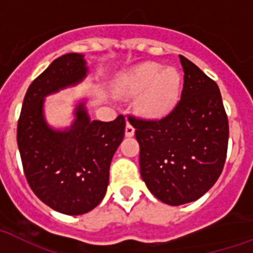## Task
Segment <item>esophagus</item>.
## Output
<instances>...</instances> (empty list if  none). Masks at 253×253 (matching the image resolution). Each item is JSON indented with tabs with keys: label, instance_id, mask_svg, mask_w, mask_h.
<instances>
[{
	"label": "esophagus",
	"instance_id": "1",
	"mask_svg": "<svg viewBox=\"0 0 253 253\" xmlns=\"http://www.w3.org/2000/svg\"><path fill=\"white\" fill-rule=\"evenodd\" d=\"M134 134V128H133V125L130 123H126V126H125V136L132 137Z\"/></svg>",
	"mask_w": 253,
	"mask_h": 253
}]
</instances>
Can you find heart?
<instances>
[{
	"mask_svg": "<svg viewBox=\"0 0 253 253\" xmlns=\"http://www.w3.org/2000/svg\"><path fill=\"white\" fill-rule=\"evenodd\" d=\"M181 76L174 68H165L157 63H144L125 74L117 82V91L134 96L145 91L138 100V112L157 119L171 112L179 97Z\"/></svg>",
	"mask_w": 253,
	"mask_h": 253,
	"instance_id": "b5f03b06",
	"label": "heart"
}]
</instances>
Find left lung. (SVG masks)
<instances>
[{
  "mask_svg": "<svg viewBox=\"0 0 253 253\" xmlns=\"http://www.w3.org/2000/svg\"><path fill=\"white\" fill-rule=\"evenodd\" d=\"M181 100L158 120L129 116L140 144L141 177L160 201L179 206L197 201L222 174L228 119L218 84L187 58Z\"/></svg>",
  "mask_w": 253,
  "mask_h": 253,
  "instance_id": "8db88e82",
  "label": "left lung"
}]
</instances>
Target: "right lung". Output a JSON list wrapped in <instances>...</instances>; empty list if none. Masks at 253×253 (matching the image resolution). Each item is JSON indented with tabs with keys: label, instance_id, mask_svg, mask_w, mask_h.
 <instances>
[{
	"label": "right lung",
	"instance_id": "1",
	"mask_svg": "<svg viewBox=\"0 0 253 253\" xmlns=\"http://www.w3.org/2000/svg\"><path fill=\"white\" fill-rule=\"evenodd\" d=\"M87 74L82 54H66L34 79L23 99L17 142L23 173L37 197L66 215L85 214L107 193L109 166L125 133L123 115L109 123L89 120L83 104L68 130H52L43 117V97L79 83Z\"/></svg>",
	"mask_w": 253,
	"mask_h": 253
}]
</instances>
